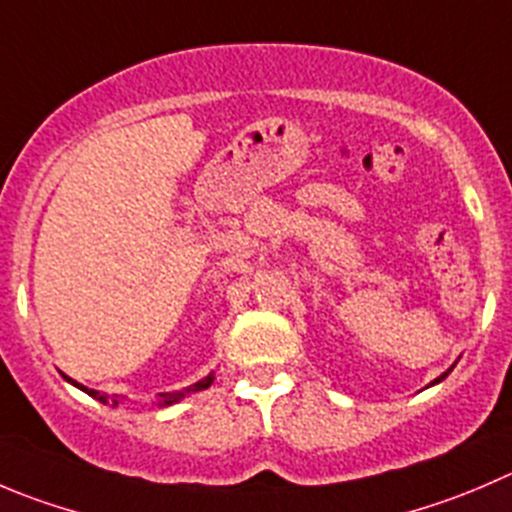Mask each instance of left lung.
Instances as JSON below:
<instances>
[{
    "label": "left lung",
    "instance_id": "1",
    "mask_svg": "<svg viewBox=\"0 0 512 512\" xmlns=\"http://www.w3.org/2000/svg\"><path fill=\"white\" fill-rule=\"evenodd\" d=\"M450 372V370H448ZM448 372H443V375H440V377H435V380L433 382H430V385H435V382H440V380H445V377H448Z\"/></svg>",
    "mask_w": 512,
    "mask_h": 512
}]
</instances>
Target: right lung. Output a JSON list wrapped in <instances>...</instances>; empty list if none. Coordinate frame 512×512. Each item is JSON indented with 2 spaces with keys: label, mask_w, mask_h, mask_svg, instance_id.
<instances>
[{
  "label": "right lung",
  "mask_w": 512,
  "mask_h": 512,
  "mask_svg": "<svg viewBox=\"0 0 512 512\" xmlns=\"http://www.w3.org/2000/svg\"><path fill=\"white\" fill-rule=\"evenodd\" d=\"M64 380H69V382H72V385H74V388L84 390V393H87L89 398L99 400V403L112 405V408H117V405H119L117 395H114V398H109V395L99 393V390H89V388H84V385H79V382H74L72 377H67V375H64ZM212 380H215V372H210V375H207V377H202L200 382H195V385H190V388H185V390H182V393H160V398H157V405H160V408H167V405H175L177 400H182V398H185V395H190V393H200V390L210 388Z\"/></svg>",
  "instance_id": "obj_1"
}]
</instances>
